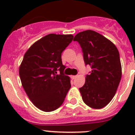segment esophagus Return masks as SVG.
Returning <instances> with one entry per match:
<instances>
[{"label": "esophagus", "mask_w": 135, "mask_h": 135, "mask_svg": "<svg viewBox=\"0 0 135 135\" xmlns=\"http://www.w3.org/2000/svg\"><path fill=\"white\" fill-rule=\"evenodd\" d=\"M76 77H77V76H71V78L73 79V80H74V79H75Z\"/></svg>", "instance_id": "1"}]
</instances>
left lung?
<instances>
[{
  "label": "left lung",
  "mask_w": 135,
  "mask_h": 135,
  "mask_svg": "<svg viewBox=\"0 0 135 135\" xmlns=\"http://www.w3.org/2000/svg\"><path fill=\"white\" fill-rule=\"evenodd\" d=\"M73 40L80 44L85 65L92 69L80 88L83 100L92 108H103L113 99L120 82L119 51L110 40L91 30L79 32Z\"/></svg>",
  "instance_id": "left-lung-1"
}]
</instances>
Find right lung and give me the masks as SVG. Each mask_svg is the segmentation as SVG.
Returning a JSON list of instances; mask_svg holds the SVG:
<instances>
[{
  "label": "right lung",
  "instance_id": "add662e5",
  "mask_svg": "<svg viewBox=\"0 0 135 135\" xmlns=\"http://www.w3.org/2000/svg\"><path fill=\"white\" fill-rule=\"evenodd\" d=\"M73 38L72 35L50 34L35 42L24 55L19 69L22 86L34 105L42 111L61 107L71 87L70 77L63 74L61 54Z\"/></svg>",
  "mask_w": 135,
  "mask_h": 135
}]
</instances>
